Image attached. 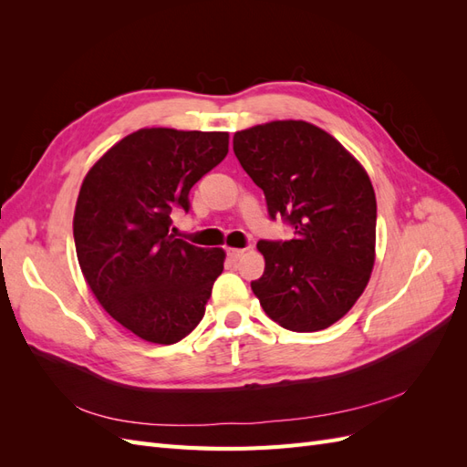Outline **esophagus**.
Wrapping results in <instances>:
<instances>
[{"label":"esophagus","mask_w":467,"mask_h":467,"mask_svg":"<svg viewBox=\"0 0 467 467\" xmlns=\"http://www.w3.org/2000/svg\"><path fill=\"white\" fill-rule=\"evenodd\" d=\"M244 253H245V249H228V257H230V261H237V259H242Z\"/></svg>","instance_id":"esophagus-1"}]
</instances>
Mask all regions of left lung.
<instances>
[{"label": "left lung", "mask_w": 467, "mask_h": 467, "mask_svg": "<svg viewBox=\"0 0 467 467\" xmlns=\"http://www.w3.org/2000/svg\"><path fill=\"white\" fill-rule=\"evenodd\" d=\"M234 151L263 189L268 214L294 225L290 242H259L265 273L251 282L280 327H331L360 298L376 261V194L360 161L306 120H273L234 134Z\"/></svg>", "instance_id": "1"}]
</instances>
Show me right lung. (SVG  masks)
<instances>
[{"mask_svg":"<svg viewBox=\"0 0 467 467\" xmlns=\"http://www.w3.org/2000/svg\"><path fill=\"white\" fill-rule=\"evenodd\" d=\"M228 132L140 129L107 150L81 182L74 212L83 278L105 312L155 345L201 323L225 251L169 234L171 210L228 155Z\"/></svg>","mask_w":467,"mask_h":467,"instance_id":"add662e5","label":"right lung"}]
</instances>
